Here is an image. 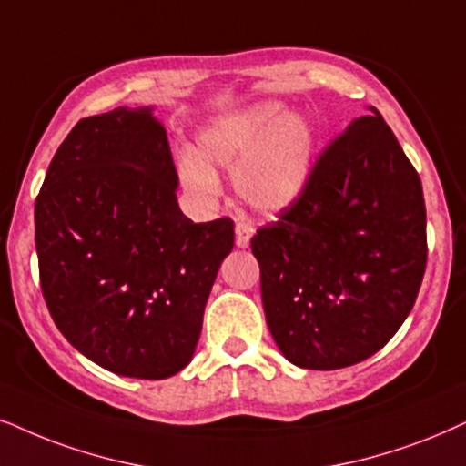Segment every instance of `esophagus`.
<instances>
[{
	"label": "esophagus",
	"instance_id": "1",
	"mask_svg": "<svg viewBox=\"0 0 466 466\" xmlns=\"http://www.w3.org/2000/svg\"><path fill=\"white\" fill-rule=\"evenodd\" d=\"M251 237H253V228L247 226V223H238V226L234 228V243H237L238 249L249 247Z\"/></svg>",
	"mask_w": 466,
	"mask_h": 466
}]
</instances>
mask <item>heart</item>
I'll return each mask as SVG.
<instances>
[{"label":"heart","instance_id":"obj_1","mask_svg":"<svg viewBox=\"0 0 466 466\" xmlns=\"http://www.w3.org/2000/svg\"><path fill=\"white\" fill-rule=\"evenodd\" d=\"M314 122L281 101L253 103L210 120L196 152H182L178 180L199 208L221 196L217 169L232 172L234 191L253 210L277 215L308 193L316 169Z\"/></svg>","mask_w":466,"mask_h":466}]
</instances>
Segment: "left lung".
<instances>
[{
	"label": "left lung",
	"instance_id": "1",
	"mask_svg": "<svg viewBox=\"0 0 466 466\" xmlns=\"http://www.w3.org/2000/svg\"><path fill=\"white\" fill-rule=\"evenodd\" d=\"M251 251L268 331L290 363L349 368L396 335L426 270V204L379 111L322 152L301 202L258 229Z\"/></svg>",
	"mask_w": 466,
	"mask_h": 466
}]
</instances>
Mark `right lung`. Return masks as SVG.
<instances>
[{"instance_id": "obj_1", "label": "right lung", "mask_w": 466, "mask_h": 466, "mask_svg": "<svg viewBox=\"0 0 466 466\" xmlns=\"http://www.w3.org/2000/svg\"><path fill=\"white\" fill-rule=\"evenodd\" d=\"M176 189L155 107H117L76 122L36 198L53 322L81 355L128 379H169L189 365L234 247L232 221L193 223Z\"/></svg>"}]
</instances>
